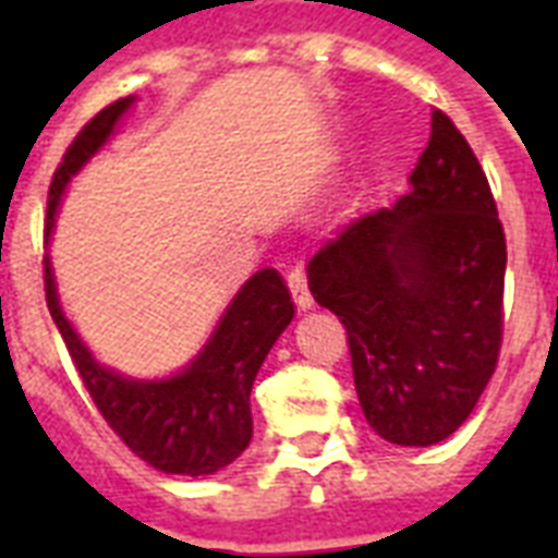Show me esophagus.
<instances>
[{"label":"esophagus","instance_id":"34e87169","mask_svg":"<svg viewBox=\"0 0 558 558\" xmlns=\"http://www.w3.org/2000/svg\"><path fill=\"white\" fill-rule=\"evenodd\" d=\"M287 283H289V292H292V298H295L298 310H313V295H310V287H306V275L301 269H292L287 275Z\"/></svg>","mask_w":558,"mask_h":558}]
</instances>
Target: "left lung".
<instances>
[{"label": "left lung", "mask_w": 558, "mask_h": 558, "mask_svg": "<svg viewBox=\"0 0 558 558\" xmlns=\"http://www.w3.org/2000/svg\"><path fill=\"white\" fill-rule=\"evenodd\" d=\"M411 191L332 231L310 292L348 330L359 405L381 440L434 446L498 365L507 240L475 153L440 109Z\"/></svg>", "instance_id": "left-lung-1"}]
</instances>
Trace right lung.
Masks as SVG:
<instances>
[{"label":"right lung","instance_id":"right-lung-1","mask_svg":"<svg viewBox=\"0 0 558 558\" xmlns=\"http://www.w3.org/2000/svg\"><path fill=\"white\" fill-rule=\"evenodd\" d=\"M133 104L135 98L130 95L100 109L65 150L48 187L46 243L51 240L57 208L72 177L116 135L118 121ZM46 301L98 411L144 463L165 475L202 477L226 469L243 454L252 440L248 397L254 376L295 315L292 295L278 269H260L245 280L199 353L165 379H133L92 356L60 306L48 254Z\"/></svg>","mask_w":558,"mask_h":558}]
</instances>
